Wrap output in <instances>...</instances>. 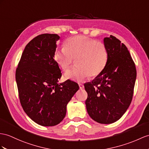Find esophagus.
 Returning <instances> with one entry per match:
<instances>
[{
	"label": "esophagus",
	"mask_w": 149,
	"mask_h": 149,
	"mask_svg": "<svg viewBox=\"0 0 149 149\" xmlns=\"http://www.w3.org/2000/svg\"><path fill=\"white\" fill-rule=\"evenodd\" d=\"M79 88H80L81 90L84 88V85H83V84H79Z\"/></svg>",
	"instance_id": "esophagus-1"
}]
</instances>
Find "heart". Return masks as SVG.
<instances>
[{
	"label": "heart",
	"instance_id": "1",
	"mask_svg": "<svg viewBox=\"0 0 149 149\" xmlns=\"http://www.w3.org/2000/svg\"><path fill=\"white\" fill-rule=\"evenodd\" d=\"M54 59L64 71H67L77 59L78 67L67 71L65 78L81 82L89 76L96 77L102 73L108 62L106 45L95 40L78 35L68 38L64 47L56 50Z\"/></svg>",
	"mask_w": 149,
	"mask_h": 149
}]
</instances>
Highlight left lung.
Instances as JSON below:
<instances>
[{"label":"left lung","instance_id":"1","mask_svg":"<svg viewBox=\"0 0 149 149\" xmlns=\"http://www.w3.org/2000/svg\"><path fill=\"white\" fill-rule=\"evenodd\" d=\"M108 62L102 73L84 84L86 110L94 121L111 124L120 119L132 102L136 70L124 43L112 35L104 38Z\"/></svg>","mask_w":149,"mask_h":149}]
</instances>
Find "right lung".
<instances>
[{
	"label": "right lung",
	"instance_id": "right-lung-1",
	"mask_svg": "<svg viewBox=\"0 0 149 149\" xmlns=\"http://www.w3.org/2000/svg\"><path fill=\"white\" fill-rule=\"evenodd\" d=\"M59 38L57 34L45 33L31 40L16 71L21 106L33 121L43 126L63 120L68 103L79 89L78 83L70 79L58 83L62 74L53 56Z\"/></svg>",
	"mask_w": 149,
	"mask_h": 149
}]
</instances>
